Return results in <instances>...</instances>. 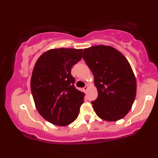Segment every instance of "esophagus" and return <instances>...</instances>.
Returning <instances> with one entry per match:
<instances>
[{"mask_svg":"<svg viewBox=\"0 0 158 158\" xmlns=\"http://www.w3.org/2000/svg\"><path fill=\"white\" fill-rule=\"evenodd\" d=\"M88 85H85V87L84 88H83V90H84V91L85 92V91H87V90H88Z\"/></svg>","mask_w":158,"mask_h":158,"instance_id":"obj_1","label":"esophagus"}]
</instances>
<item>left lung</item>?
<instances>
[{"label": "left lung", "instance_id": "obj_1", "mask_svg": "<svg viewBox=\"0 0 158 158\" xmlns=\"http://www.w3.org/2000/svg\"><path fill=\"white\" fill-rule=\"evenodd\" d=\"M83 59L91 70L98 97L92 101L96 114L106 121L123 119L135 99L137 82L126 58L110 46L85 49Z\"/></svg>", "mask_w": 158, "mask_h": 158}]
</instances>
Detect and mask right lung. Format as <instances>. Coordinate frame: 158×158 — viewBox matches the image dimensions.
<instances>
[{
	"label": "right lung",
	"mask_w": 158,
	"mask_h": 158,
	"mask_svg": "<svg viewBox=\"0 0 158 158\" xmlns=\"http://www.w3.org/2000/svg\"><path fill=\"white\" fill-rule=\"evenodd\" d=\"M82 58V50L52 49L39 58L30 87L36 108L53 125L68 126L79 115L85 94L74 86L71 68Z\"/></svg>",
	"instance_id": "1"
}]
</instances>
